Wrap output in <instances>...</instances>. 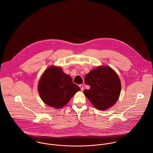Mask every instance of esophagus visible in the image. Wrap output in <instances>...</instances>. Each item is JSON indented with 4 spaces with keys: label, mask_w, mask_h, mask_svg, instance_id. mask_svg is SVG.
I'll list each match as a JSON object with an SVG mask.
<instances>
[{
    "label": "esophagus",
    "mask_w": 153,
    "mask_h": 153,
    "mask_svg": "<svg viewBox=\"0 0 153 153\" xmlns=\"http://www.w3.org/2000/svg\"><path fill=\"white\" fill-rule=\"evenodd\" d=\"M79 87L81 88V91H84V87H83V85H79Z\"/></svg>",
    "instance_id": "34e87169"
}]
</instances>
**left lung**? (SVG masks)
Wrapping results in <instances>:
<instances>
[{"label": "left lung", "instance_id": "left-lung-1", "mask_svg": "<svg viewBox=\"0 0 153 153\" xmlns=\"http://www.w3.org/2000/svg\"><path fill=\"white\" fill-rule=\"evenodd\" d=\"M85 83L90 86L84 91L91 104L98 110L112 107L121 93V81L117 73L108 66H98L85 76Z\"/></svg>", "mask_w": 153, "mask_h": 153}]
</instances>
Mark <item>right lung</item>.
I'll list each match as a JSON object with an SVG mask.
<instances>
[{"mask_svg":"<svg viewBox=\"0 0 153 153\" xmlns=\"http://www.w3.org/2000/svg\"><path fill=\"white\" fill-rule=\"evenodd\" d=\"M38 89L44 103L57 109L65 106L75 93L81 90L61 67L55 66H51L45 71L39 81Z\"/></svg>","mask_w":153,"mask_h":153,"instance_id":"1","label":"right lung"}]
</instances>
